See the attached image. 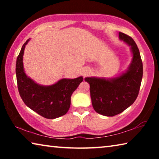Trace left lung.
Here are the masks:
<instances>
[{
  "mask_svg": "<svg viewBox=\"0 0 159 159\" xmlns=\"http://www.w3.org/2000/svg\"><path fill=\"white\" fill-rule=\"evenodd\" d=\"M119 39L130 45L133 60L126 72L113 79L87 77L94 109L106 116H114L134 103L139 94L143 75V65L138 46L130 36L121 32Z\"/></svg>",
  "mask_w": 159,
  "mask_h": 159,
  "instance_id": "1",
  "label": "left lung"
}]
</instances>
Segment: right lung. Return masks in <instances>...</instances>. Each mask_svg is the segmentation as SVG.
<instances>
[{
  "label": "right lung",
  "instance_id": "add662e5",
  "mask_svg": "<svg viewBox=\"0 0 159 159\" xmlns=\"http://www.w3.org/2000/svg\"><path fill=\"white\" fill-rule=\"evenodd\" d=\"M29 41V39L22 45L16 61L19 93L26 105L41 116L49 119L60 117L68 111L71 96L83 80V77L62 79L48 86L37 84L24 71L23 55Z\"/></svg>",
  "mask_w": 159,
  "mask_h": 159
}]
</instances>
